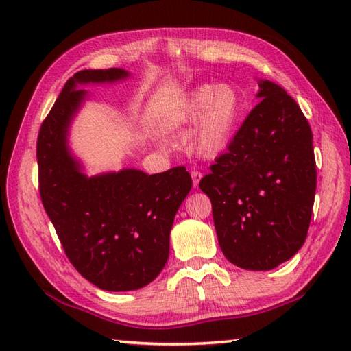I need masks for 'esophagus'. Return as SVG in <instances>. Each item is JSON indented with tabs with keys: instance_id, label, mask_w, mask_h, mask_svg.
I'll return each instance as SVG.
<instances>
[{
	"instance_id": "34e87169",
	"label": "esophagus",
	"mask_w": 351,
	"mask_h": 351,
	"mask_svg": "<svg viewBox=\"0 0 351 351\" xmlns=\"http://www.w3.org/2000/svg\"><path fill=\"white\" fill-rule=\"evenodd\" d=\"M192 181H193V187L195 189H198V186H199V181H201V178H203V173H201V171H198V170H193L192 173Z\"/></svg>"
}]
</instances>
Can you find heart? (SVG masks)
I'll use <instances>...</instances> for the list:
<instances>
[{
	"label": "heart",
	"mask_w": 351,
	"mask_h": 351,
	"mask_svg": "<svg viewBox=\"0 0 351 351\" xmlns=\"http://www.w3.org/2000/svg\"><path fill=\"white\" fill-rule=\"evenodd\" d=\"M245 111L241 93L229 83L203 85L184 99L169 130L192 127L189 144L201 158H215L230 145Z\"/></svg>",
	"instance_id": "b5f03b06"
}]
</instances>
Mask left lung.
I'll return each instance as SVG.
<instances>
[{
	"mask_svg": "<svg viewBox=\"0 0 351 351\" xmlns=\"http://www.w3.org/2000/svg\"><path fill=\"white\" fill-rule=\"evenodd\" d=\"M199 189L212 201L219 247L230 263L269 271L304 246L316 193L313 133L304 112L274 82Z\"/></svg>",
	"mask_w": 351,
	"mask_h": 351,
	"instance_id": "left-lung-1",
	"label": "left lung"
}]
</instances>
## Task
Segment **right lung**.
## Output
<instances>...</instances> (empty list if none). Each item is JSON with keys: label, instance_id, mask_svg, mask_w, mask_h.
Masks as SVG:
<instances>
[{"label": "right lung", "instance_id": "1", "mask_svg": "<svg viewBox=\"0 0 351 351\" xmlns=\"http://www.w3.org/2000/svg\"><path fill=\"white\" fill-rule=\"evenodd\" d=\"M128 71L83 69L64 83L37 139L40 197L74 268L105 291H134L162 271L170 230L192 189L186 167L156 175L123 169L83 173L68 147L69 125L88 96V83H114Z\"/></svg>", "mask_w": 351, "mask_h": 351}]
</instances>
